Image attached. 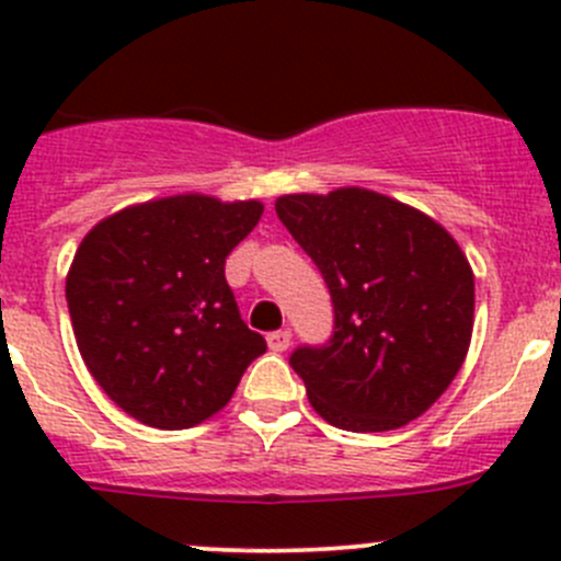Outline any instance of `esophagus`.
I'll use <instances>...</instances> for the list:
<instances>
[{"label": "esophagus", "mask_w": 561, "mask_h": 561, "mask_svg": "<svg viewBox=\"0 0 561 561\" xmlns=\"http://www.w3.org/2000/svg\"><path fill=\"white\" fill-rule=\"evenodd\" d=\"M268 347L274 350V353H285L287 347H290V339H293V333L287 331V328H282V331H274V333H268Z\"/></svg>", "instance_id": "1"}]
</instances>
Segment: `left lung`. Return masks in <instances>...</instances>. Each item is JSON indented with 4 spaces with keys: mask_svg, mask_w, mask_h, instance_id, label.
<instances>
[{
    "mask_svg": "<svg viewBox=\"0 0 561 561\" xmlns=\"http://www.w3.org/2000/svg\"><path fill=\"white\" fill-rule=\"evenodd\" d=\"M276 217L331 290V342L290 355L317 415L344 432L421 417L472 342L474 274L454 236L364 186L282 195Z\"/></svg>",
    "mask_w": 561,
    "mask_h": 561,
    "instance_id": "obj_1",
    "label": "left lung"
}]
</instances>
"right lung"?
Instances as JSON below:
<instances>
[{
    "mask_svg": "<svg viewBox=\"0 0 561 561\" xmlns=\"http://www.w3.org/2000/svg\"><path fill=\"white\" fill-rule=\"evenodd\" d=\"M263 203L186 192L100 219L67 271L72 333L89 375L129 417L190 428L217 415L265 353L225 282V257Z\"/></svg>",
    "mask_w": 561,
    "mask_h": 561,
    "instance_id": "1",
    "label": "right lung"
}]
</instances>
